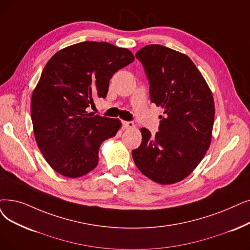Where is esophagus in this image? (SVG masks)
<instances>
[{
  "instance_id": "obj_1",
  "label": "esophagus",
  "mask_w": 250,
  "mask_h": 250,
  "mask_svg": "<svg viewBox=\"0 0 250 250\" xmlns=\"http://www.w3.org/2000/svg\"><path fill=\"white\" fill-rule=\"evenodd\" d=\"M123 126L125 128H133L135 126V124L133 122H123Z\"/></svg>"
}]
</instances>
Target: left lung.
I'll list each match as a JSON object with an SVG mask.
<instances>
[{"label":"left lung","instance_id":"left-lung-1","mask_svg":"<svg viewBox=\"0 0 250 250\" xmlns=\"http://www.w3.org/2000/svg\"><path fill=\"white\" fill-rule=\"evenodd\" d=\"M149 83L152 103L164 109L158 132L141 128L142 143L132 151L140 171L167 185L188 177L209 148L214 122L212 94L193 61L161 45L136 54Z\"/></svg>","mask_w":250,"mask_h":250}]
</instances>
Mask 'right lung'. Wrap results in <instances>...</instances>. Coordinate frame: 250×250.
Returning <instances> with one entry per match:
<instances>
[{
	"label": "right lung",
	"mask_w": 250,
	"mask_h": 250,
	"mask_svg": "<svg viewBox=\"0 0 250 250\" xmlns=\"http://www.w3.org/2000/svg\"><path fill=\"white\" fill-rule=\"evenodd\" d=\"M135 60L106 42H82L57 52L32 93L30 114L37 144L60 175L78 178L98 165L102 142L116 135V118L86 112L106 98L112 75Z\"/></svg>",
	"instance_id": "right-lung-1"
}]
</instances>
